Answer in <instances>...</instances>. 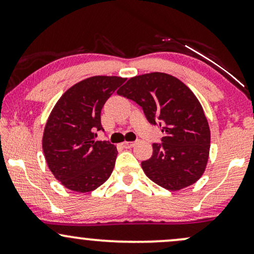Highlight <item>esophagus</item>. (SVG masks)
<instances>
[{
    "label": "esophagus",
    "mask_w": 254,
    "mask_h": 254,
    "mask_svg": "<svg viewBox=\"0 0 254 254\" xmlns=\"http://www.w3.org/2000/svg\"><path fill=\"white\" fill-rule=\"evenodd\" d=\"M136 142H123V147L124 148H132L135 147Z\"/></svg>",
    "instance_id": "obj_1"
}]
</instances>
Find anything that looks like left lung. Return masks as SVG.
<instances>
[{
	"instance_id": "8db88e82",
	"label": "left lung",
	"mask_w": 254,
	"mask_h": 254,
	"mask_svg": "<svg viewBox=\"0 0 254 254\" xmlns=\"http://www.w3.org/2000/svg\"><path fill=\"white\" fill-rule=\"evenodd\" d=\"M143 110L164 132L153 155L142 161L145 176L170 191L182 190L202 177L210 150V129L192 90L172 75L150 72L131 77L117 90Z\"/></svg>"
}]
</instances>
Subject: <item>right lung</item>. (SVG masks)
I'll return each instance as SVG.
<instances>
[{
  "label": "right lung",
  "mask_w": 254,
  "mask_h": 254,
  "mask_svg": "<svg viewBox=\"0 0 254 254\" xmlns=\"http://www.w3.org/2000/svg\"><path fill=\"white\" fill-rule=\"evenodd\" d=\"M127 78L92 76L70 87L52 109L43 135L46 164L63 186L90 192L109 179L117 148L95 141L101 127L100 113L106 100Z\"/></svg>",
  "instance_id": "1"
}]
</instances>
